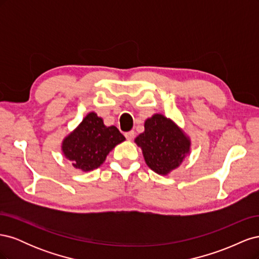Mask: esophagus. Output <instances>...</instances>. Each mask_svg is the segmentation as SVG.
<instances>
[{"label":"esophagus","instance_id":"esophagus-1","mask_svg":"<svg viewBox=\"0 0 259 259\" xmlns=\"http://www.w3.org/2000/svg\"><path fill=\"white\" fill-rule=\"evenodd\" d=\"M134 136H135V133L133 132V131L125 133V137H126L127 140H133V138H134Z\"/></svg>","mask_w":259,"mask_h":259}]
</instances>
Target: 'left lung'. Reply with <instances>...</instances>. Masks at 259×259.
<instances>
[{
  "label": "left lung",
  "instance_id": "left-lung-1",
  "mask_svg": "<svg viewBox=\"0 0 259 259\" xmlns=\"http://www.w3.org/2000/svg\"><path fill=\"white\" fill-rule=\"evenodd\" d=\"M145 131L135 138L149 168L165 176L178 168L190 153L191 139L178 125L161 113L145 121Z\"/></svg>",
  "mask_w": 259,
  "mask_h": 259
}]
</instances>
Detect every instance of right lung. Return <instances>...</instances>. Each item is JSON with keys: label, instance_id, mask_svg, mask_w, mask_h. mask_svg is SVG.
I'll use <instances>...</instances> for the list:
<instances>
[{"label": "right lung", "instance_id": "1", "mask_svg": "<svg viewBox=\"0 0 259 259\" xmlns=\"http://www.w3.org/2000/svg\"><path fill=\"white\" fill-rule=\"evenodd\" d=\"M125 140L115 126H106L103 117L90 112L77 126L64 138L61 151L72 166L91 171L103 164L112 149Z\"/></svg>", "mask_w": 259, "mask_h": 259}]
</instances>
